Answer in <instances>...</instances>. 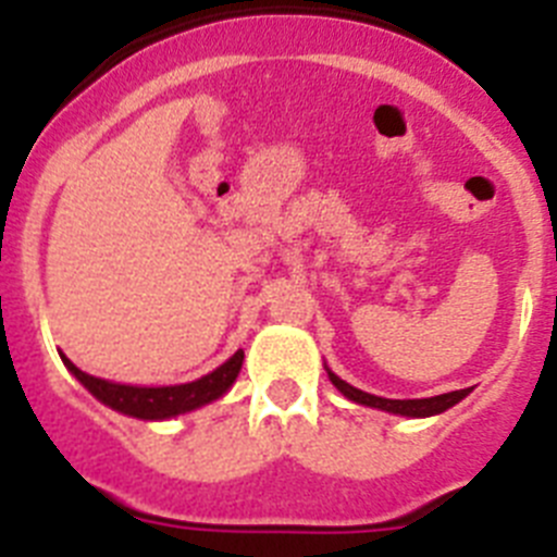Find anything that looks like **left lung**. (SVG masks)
<instances>
[{
	"label": "left lung",
	"instance_id": "left-lung-1",
	"mask_svg": "<svg viewBox=\"0 0 557 557\" xmlns=\"http://www.w3.org/2000/svg\"><path fill=\"white\" fill-rule=\"evenodd\" d=\"M329 379H332V385L337 387L339 393L346 398H351V401H357V405H366V407H376V410H385V412H393V416H407V418H430V416H437V412L449 410V407H455L460 398L469 396L471 391H451V393H441V396H432V398H382V396H373V393H366L359 391V387L348 385V382H343V379L337 376V373H332L326 368Z\"/></svg>",
	"mask_w": 557,
	"mask_h": 557
}]
</instances>
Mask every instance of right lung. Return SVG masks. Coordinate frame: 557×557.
<instances>
[{"label":"right lung","instance_id":"obj_1","mask_svg":"<svg viewBox=\"0 0 557 557\" xmlns=\"http://www.w3.org/2000/svg\"><path fill=\"white\" fill-rule=\"evenodd\" d=\"M63 366L81 379V385L86 387L91 396H97L102 405L111 410L125 412V416L141 418V421H164V418H175L181 412H191L198 407L218 401L225 391L236 382L239 368H243L245 351L234 354L225 359L223 366L214 368L206 376L186 382V385H170V387H136V385H120V382H108V379H97L91 373L81 371L69 357H63Z\"/></svg>","mask_w":557,"mask_h":557}]
</instances>
